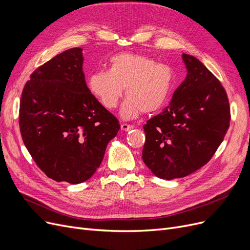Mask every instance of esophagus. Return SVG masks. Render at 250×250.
<instances>
[{"label":"esophagus","mask_w":250,"mask_h":250,"mask_svg":"<svg viewBox=\"0 0 250 250\" xmlns=\"http://www.w3.org/2000/svg\"><path fill=\"white\" fill-rule=\"evenodd\" d=\"M133 128H134L133 125H129V124H126V123H123L121 125V129L124 130V131H129V130H131Z\"/></svg>","instance_id":"1"}]
</instances>
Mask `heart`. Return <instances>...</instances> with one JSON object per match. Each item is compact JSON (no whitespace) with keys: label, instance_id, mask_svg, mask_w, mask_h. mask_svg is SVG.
<instances>
[{"label":"heart","instance_id":"obj_1","mask_svg":"<svg viewBox=\"0 0 250 250\" xmlns=\"http://www.w3.org/2000/svg\"><path fill=\"white\" fill-rule=\"evenodd\" d=\"M175 82L174 70L152 58L132 53H121L110 59L108 69H99L87 79L92 96L108 110L115 109L123 90L127 98L121 116L132 119L141 113L156 112L165 104Z\"/></svg>","mask_w":250,"mask_h":250}]
</instances>
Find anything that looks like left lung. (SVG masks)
Returning a JSON list of instances; mask_svg holds the SVG:
<instances>
[{"label":"left lung","instance_id":"1","mask_svg":"<svg viewBox=\"0 0 250 250\" xmlns=\"http://www.w3.org/2000/svg\"><path fill=\"white\" fill-rule=\"evenodd\" d=\"M187 75L164 111L144 125L142 160L161 179L172 180L205 166L230 125V105L218 78L193 56L182 55Z\"/></svg>","mask_w":250,"mask_h":250}]
</instances>
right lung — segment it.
<instances>
[{"instance_id": "add662e5", "label": "right lung", "mask_w": 250, "mask_h": 250, "mask_svg": "<svg viewBox=\"0 0 250 250\" xmlns=\"http://www.w3.org/2000/svg\"><path fill=\"white\" fill-rule=\"evenodd\" d=\"M82 64L80 47L55 56L34 70L20 100L23 142L38 167L57 182L88 180L120 129L89 91Z\"/></svg>"}]
</instances>
